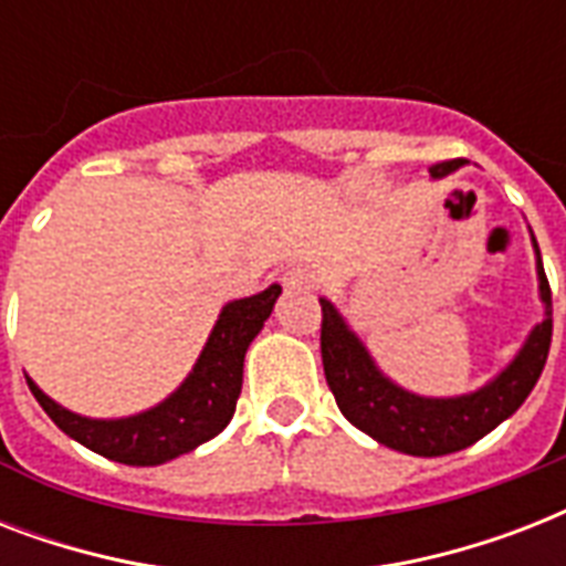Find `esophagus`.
<instances>
[{"label": "esophagus", "instance_id": "1", "mask_svg": "<svg viewBox=\"0 0 566 566\" xmlns=\"http://www.w3.org/2000/svg\"><path fill=\"white\" fill-rule=\"evenodd\" d=\"M284 284H287V287H296V291H311V287H314V273L305 270V266H291V270L284 273Z\"/></svg>", "mask_w": 566, "mask_h": 566}]
</instances>
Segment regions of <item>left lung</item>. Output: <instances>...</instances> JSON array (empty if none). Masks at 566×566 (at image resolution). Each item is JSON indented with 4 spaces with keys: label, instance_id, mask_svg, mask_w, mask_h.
<instances>
[{
    "label": "left lung",
    "instance_id": "1",
    "mask_svg": "<svg viewBox=\"0 0 566 566\" xmlns=\"http://www.w3.org/2000/svg\"><path fill=\"white\" fill-rule=\"evenodd\" d=\"M455 167L458 161L431 164V176H443ZM537 275H541V296L546 302L544 323L535 326L523 353L514 358L509 370L482 390L458 399H422L390 385L376 370L358 337L337 317V311L326 300H319L323 308L319 353L337 408L355 429L405 455L438 458L473 447L475 440H482L526 402V396L544 373L553 344V291L541 264V249H537Z\"/></svg>",
    "mask_w": 566,
    "mask_h": 566
}]
</instances>
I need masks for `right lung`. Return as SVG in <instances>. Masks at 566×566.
<instances>
[{
  "label": "right lung",
  "instance_id": "add662e5",
  "mask_svg": "<svg viewBox=\"0 0 566 566\" xmlns=\"http://www.w3.org/2000/svg\"><path fill=\"white\" fill-rule=\"evenodd\" d=\"M282 287L229 302L205 344L188 381L153 411L126 420H87L55 405L31 378L29 390L49 413L57 429L78 440L82 447L128 467H155L185 455L205 440L217 438L229 426L240 385H243V355L264 319L273 314Z\"/></svg>",
  "mask_w": 566,
  "mask_h": 566
}]
</instances>
